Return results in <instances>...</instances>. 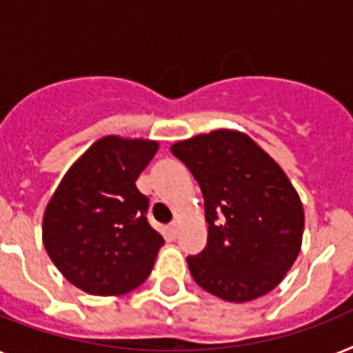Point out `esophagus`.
Wrapping results in <instances>:
<instances>
[{"mask_svg": "<svg viewBox=\"0 0 353 353\" xmlns=\"http://www.w3.org/2000/svg\"><path fill=\"white\" fill-rule=\"evenodd\" d=\"M168 230H170L172 236H177V232H179V223H177V221L170 223V226H168Z\"/></svg>", "mask_w": 353, "mask_h": 353, "instance_id": "obj_1", "label": "esophagus"}]
</instances>
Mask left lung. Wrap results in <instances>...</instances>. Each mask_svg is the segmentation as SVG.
Returning a JSON list of instances; mask_svg holds the SVG:
<instances>
[{
    "label": "left lung",
    "instance_id": "obj_1",
    "mask_svg": "<svg viewBox=\"0 0 353 353\" xmlns=\"http://www.w3.org/2000/svg\"><path fill=\"white\" fill-rule=\"evenodd\" d=\"M205 197L208 241L186 263L197 285L246 303L279 285L297 259L305 212L283 168L239 130L219 128L172 145Z\"/></svg>",
    "mask_w": 353,
    "mask_h": 353
}]
</instances>
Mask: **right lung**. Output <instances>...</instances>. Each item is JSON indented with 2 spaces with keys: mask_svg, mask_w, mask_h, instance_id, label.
<instances>
[{
  "mask_svg": "<svg viewBox=\"0 0 353 353\" xmlns=\"http://www.w3.org/2000/svg\"><path fill=\"white\" fill-rule=\"evenodd\" d=\"M159 143L105 136L83 154L50 197L43 245L68 283L92 296H121L150 276L165 245L148 225L136 179Z\"/></svg>",
  "mask_w": 353,
  "mask_h": 353,
  "instance_id": "1",
  "label": "right lung"
}]
</instances>
